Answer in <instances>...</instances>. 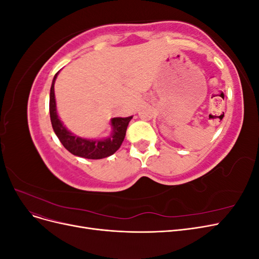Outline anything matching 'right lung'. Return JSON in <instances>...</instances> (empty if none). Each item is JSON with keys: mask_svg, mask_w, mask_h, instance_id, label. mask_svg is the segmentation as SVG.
Wrapping results in <instances>:
<instances>
[{"mask_svg": "<svg viewBox=\"0 0 259 259\" xmlns=\"http://www.w3.org/2000/svg\"><path fill=\"white\" fill-rule=\"evenodd\" d=\"M58 73L59 71L55 74L51 86L50 114L53 130L60 140V143L69 152L85 159L98 160L112 155L121 147L125 134H126L128 123L132 120L133 115L127 117H113V119H111L110 125L112 131L110 135L104 139H89L74 135L73 133L70 132L65 126L57 113L54 85Z\"/></svg>", "mask_w": 259, "mask_h": 259, "instance_id": "add662e5", "label": "right lung"}]
</instances>
